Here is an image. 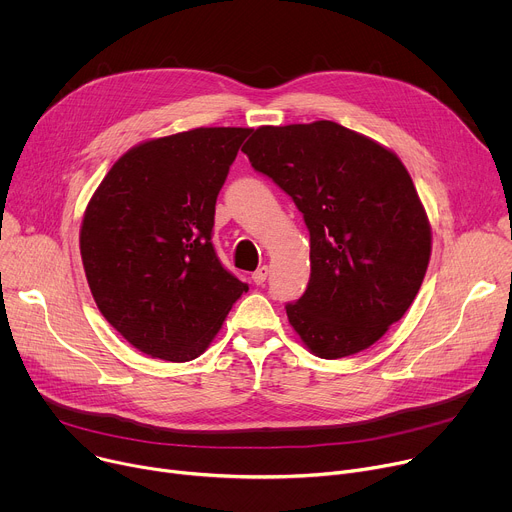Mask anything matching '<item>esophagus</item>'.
Masks as SVG:
<instances>
[{"label":"esophagus","mask_w":512,"mask_h":512,"mask_svg":"<svg viewBox=\"0 0 512 512\" xmlns=\"http://www.w3.org/2000/svg\"><path fill=\"white\" fill-rule=\"evenodd\" d=\"M267 275H269V267H267V265H263V267H259V269L251 275V279H253L257 285H263V283H265V279H267Z\"/></svg>","instance_id":"1"}]
</instances>
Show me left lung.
I'll return each mask as SVG.
<instances>
[{"mask_svg":"<svg viewBox=\"0 0 512 512\" xmlns=\"http://www.w3.org/2000/svg\"><path fill=\"white\" fill-rule=\"evenodd\" d=\"M243 152L291 196L310 231V283L285 306L291 328L320 358L369 348L409 310L431 255L407 168L334 121L263 125Z\"/></svg>","mask_w":512,"mask_h":512,"instance_id":"left-lung-1","label":"left lung"}]
</instances>
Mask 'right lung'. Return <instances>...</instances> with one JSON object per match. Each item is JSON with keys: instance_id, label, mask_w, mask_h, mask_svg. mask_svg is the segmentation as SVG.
Instances as JSON below:
<instances>
[{"instance_id": "1", "label": "right lung", "mask_w": 512, "mask_h": 512, "mask_svg": "<svg viewBox=\"0 0 512 512\" xmlns=\"http://www.w3.org/2000/svg\"><path fill=\"white\" fill-rule=\"evenodd\" d=\"M249 133L198 127L143 141L85 210L81 257L95 304L143 354L200 356L249 289L212 247L216 196Z\"/></svg>"}]
</instances>
